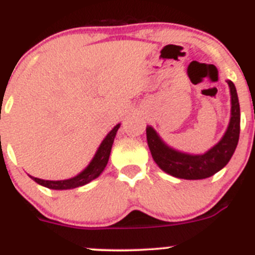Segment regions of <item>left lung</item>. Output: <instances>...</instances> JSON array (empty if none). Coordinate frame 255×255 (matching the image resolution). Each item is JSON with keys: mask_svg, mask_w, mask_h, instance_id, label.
I'll return each mask as SVG.
<instances>
[{"mask_svg": "<svg viewBox=\"0 0 255 255\" xmlns=\"http://www.w3.org/2000/svg\"><path fill=\"white\" fill-rule=\"evenodd\" d=\"M230 89V121L224 135L210 149L201 154L186 153L168 146L153 127L147 126V143L154 162L168 175L184 180H203L224 168L232 158L240 133V107L237 89L227 80Z\"/></svg>", "mask_w": 255, "mask_h": 255, "instance_id": "left-lung-1", "label": "left lung"}]
</instances>
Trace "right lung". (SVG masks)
Masks as SVG:
<instances>
[{"instance_id":"right-lung-1","label":"right lung","mask_w":255,"mask_h":255,"mask_svg":"<svg viewBox=\"0 0 255 255\" xmlns=\"http://www.w3.org/2000/svg\"><path fill=\"white\" fill-rule=\"evenodd\" d=\"M120 127H121V123L114 126L113 129L106 135V138H104L103 141H102V143L99 144L98 149H97V152H95L94 157L92 158L89 165H88L82 172L78 173L77 176L68 178V180H58V181H52V180H42V178L34 177V176H31V175L28 176H30V177L32 178L36 184L51 190H70V189H75V187H80L89 184V182L93 181L94 178L99 177L101 173L104 171V168H106L107 163H108V160H109V154H111L112 146H113L114 137H116Z\"/></svg>"}]
</instances>
